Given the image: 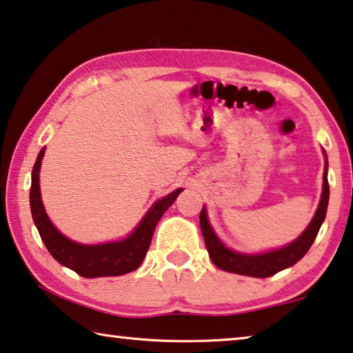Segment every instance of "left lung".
Wrapping results in <instances>:
<instances>
[{
	"label": "left lung",
	"instance_id": "1",
	"mask_svg": "<svg viewBox=\"0 0 353 353\" xmlns=\"http://www.w3.org/2000/svg\"><path fill=\"white\" fill-rule=\"evenodd\" d=\"M327 168L328 166L325 161L322 196L314 216H312L311 223L307 225L303 234L284 248L267 251V253H261V254L236 253V251L226 248L225 245L221 243V240L216 237V234L214 232V229H212L209 220H207L205 209L201 210L199 225H201V231H203L205 247H207V251H209L212 262H214L218 268H221V270L225 272L237 273V275H245V276H254V278H268L275 275L278 272L284 270V268L297 264L301 257L307 253V250L311 248L312 242H314L317 237L319 229H321L323 220H325L328 198H330Z\"/></svg>",
	"mask_w": 353,
	"mask_h": 353
}]
</instances>
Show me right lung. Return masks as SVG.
I'll use <instances>...</instances> for the list:
<instances>
[{
	"mask_svg": "<svg viewBox=\"0 0 353 353\" xmlns=\"http://www.w3.org/2000/svg\"><path fill=\"white\" fill-rule=\"evenodd\" d=\"M43 154H46V148L41 149L34 168H32L30 205L32 220H34V225L50 254L59 264L65 265L85 278L121 276L128 272L137 270L146 257L157 223L163 216L168 207L174 203L182 188H177L168 196L157 201L148 210V214L143 216V220L139 221L135 231L127 239L100 245H83L63 236L53 226L46 209H43L41 187H39V171H41Z\"/></svg>",
	"mask_w": 353,
	"mask_h": 353,
	"instance_id": "obj_1",
	"label": "right lung"
}]
</instances>
